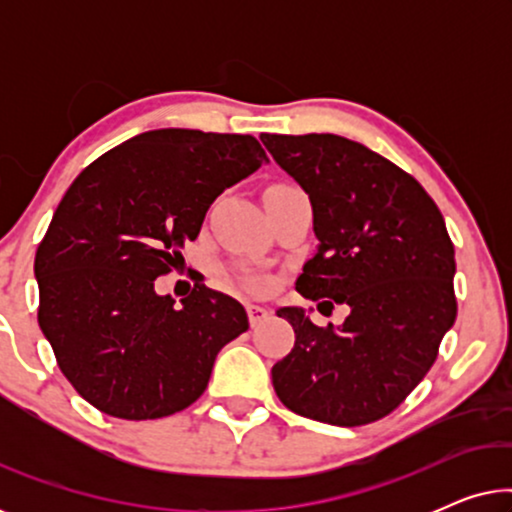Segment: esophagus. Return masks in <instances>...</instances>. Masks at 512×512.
<instances>
[{
    "label": "esophagus",
    "mask_w": 512,
    "mask_h": 512,
    "mask_svg": "<svg viewBox=\"0 0 512 512\" xmlns=\"http://www.w3.org/2000/svg\"><path fill=\"white\" fill-rule=\"evenodd\" d=\"M247 314H249V324L251 326H258L261 321L268 319V310L261 305H247Z\"/></svg>",
    "instance_id": "esophagus-1"
}]
</instances>
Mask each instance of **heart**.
<instances>
[{"label":"heart","instance_id":"b5f03b06","mask_svg":"<svg viewBox=\"0 0 512 512\" xmlns=\"http://www.w3.org/2000/svg\"><path fill=\"white\" fill-rule=\"evenodd\" d=\"M242 282H244V286H247V289H254V291H261L265 286L263 277H258V275H244Z\"/></svg>","mask_w":512,"mask_h":512}]
</instances>
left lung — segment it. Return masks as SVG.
I'll use <instances>...</instances> for the list:
<instances>
[{
  "mask_svg": "<svg viewBox=\"0 0 512 512\" xmlns=\"http://www.w3.org/2000/svg\"><path fill=\"white\" fill-rule=\"evenodd\" d=\"M312 205L317 251L296 291L347 305L340 326L279 307L296 345L272 387L296 415L361 426L389 415L422 382L457 319L454 247L445 219L401 167L340 135H261Z\"/></svg>",
  "mask_w": 512,
  "mask_h": 512,
  "instance_id": "1",
  "label": "left lung"
}]
</instances>
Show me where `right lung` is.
<instances>
[{
	"instance_id": "obj_1",
	"label": "right lung",
	"mask_w": 512,
	"mask_h": 512,
	"mask_svg": "<svg viewBox=\"0 0 512 512\" xmlns=\"http://www.w3.org/2000/svg\"><path fill=\"white\" fill-rule=\"evenodd\" d=\"M265 151L251 135L163 128L90 163L55 209L34 258L39 326L72 387L121 419L184 410L223 345L249 328L235 298L195 284L174 305L153 289L212 202Z\"/></svg>"
}]
</instances>
